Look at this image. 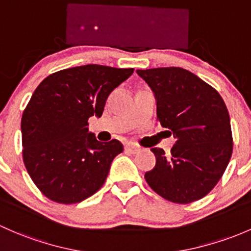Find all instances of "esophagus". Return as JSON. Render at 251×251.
Here are the masks:
<instances>
[{"label": "esophagus", "instance_id": "34e87169", "mask_svg": "<svg viewBox=\"0 0 251 251\" xmlns=\"http://www.w3.org/2000/svg\"><path fill=\"white\" fill-rule=\"evenodd\" d=\"M125 150L127 152H131V154H136V152H138L139 150V147L138 146H136V144H133V143H127L125 146Z\"/></svg>", "mask_w": 251, "mask_h": 251}]
</instances>
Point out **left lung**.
<instances>
[{
  "instance_id": "1",
  "label": "left lung",
  "mask_w": 251,
  "mask_h": 251,
  "mask_svg": "<svg viewBox=\"0 0 251 251\" xmlns=\"http://www.w3.org/2000/svg\"><path fill=\"white\" fill-rule=\"evenodd\" d=\"M156 100L157 120L173 133L170 155L151 148L156 165L148 185L167 201L201 200L218 184L230 162L233 139L228 110L219 92L180 67L137 70Z\"/></svg>"
}]
</instances>
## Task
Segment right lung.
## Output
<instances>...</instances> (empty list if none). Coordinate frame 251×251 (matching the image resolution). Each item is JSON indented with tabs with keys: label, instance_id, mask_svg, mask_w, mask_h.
<instances>
[{
	"label": "right lung",
	"instance_id": "add662e5",
	"mask_svg": "<svg viewBox=\"0 0 251 251\" xmlns=\"http://www.w3.org/2000/svg\"><path fill=\"white\" fill-rule=\"evenodd\" d=\"M132 73L133 68L78 66L52 73L37 86L21 118L23 159L49 200L72 204L102 188L124 147L117 139L97 141L88 120L101 117L110 92Z\"/></svg>",
	"mask_w": 251,
	"mask_h": 251
}]
</instances>
